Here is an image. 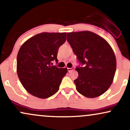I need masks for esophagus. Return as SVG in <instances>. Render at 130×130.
<instances>
[{"label": "esophagus", "instance_id": "obj_1", "mask_svg": "<svg viewBox=\"0 0 130 130\" xmlns=\"http://www.w3.org/2000/svg\"><path fill=\"white\" fill-rule=\"evenodd\" d=\"M67 69H68V71H72V70H74V67H71V68H68Z\"/></svg>", "mask_w": 130, "mask_h": 130}]
</instances>
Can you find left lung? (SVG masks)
Returning a JSON list of instances; mask_svg holds the SVG:
<instances>
[{
    "label": "left lung",
    "mask_w": 130,
    "mask_h": 130,
    "mask_svg": "<svg viewBox=\"0 0 130 130\" xmlns=\"http://www.w3.org/2000/svg\"><path fill=\"white\" fill-rule=\"evenodd\" d=\"M67 40L81 65L76 68L77 91L87 98L100 96L111 86L116 73V59L111 46L90 31L67 33Z\"/></svg>",
    "instance_id": "8db88e82"
}]
</instances>
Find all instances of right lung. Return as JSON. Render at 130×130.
Instances as JSON below:
<instances>
[{
    "instance_id": "1",
    "label": "right lung",
    "mask_w": 130,
    "mask_h": 130,
    "mask_svg": "<svg viewBox=\"0 0 130 130\" xmlns=\"http://www.w3.org/2000/svg\"><path fill=\"white\" fill-rule=\"evenodd\" d=\"M66 33L38 34L31 37L19 49L17 56V74L25 89L40 98H47L59 90L68 71L58 68L59 47L66 41Z\"/></svg>"
}]
</instances>
